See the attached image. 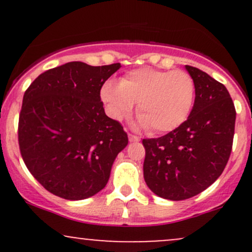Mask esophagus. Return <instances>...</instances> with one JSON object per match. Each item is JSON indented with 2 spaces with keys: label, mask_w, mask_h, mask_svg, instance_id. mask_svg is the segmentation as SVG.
Instances as JSON below:
<instances>
[{
  "label": "esophagus",
  "mask_w": 252,
  "mask_h": 252,
  "mask_svg": "<svg viewBox=\"0 0 252 252\" xmlns=\"http://www.w3.org/2000/svg\"><path fill=\"white\" fill-rule=\"evenodd\" d=\"M140 140H141V138L138 137V136L129 134V141H130V142H138V141H140Z\"/></svg>",
  "instance_id": "1"
}]
</instances>
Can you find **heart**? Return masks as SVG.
<instances>
[{
    "label": "heart",
    "instance_id": "b5f03b06",
    "mask_svg": "<svg viewBox=\"0 0 252 252\" xmlns=\"http://www.w3.org/2000/svg\"><path fill=\"white\" fill-rule=\"evenodd\" d=\"M194 94V80L187 72L141 67L128 72L120 84L106 82L100 98L109 116L116 121L123 120L137 102L138 126L167 132L187 120Z\"/></svg>",
    "mask_w": 252,
    "mask_h": 252
}]
</instances>
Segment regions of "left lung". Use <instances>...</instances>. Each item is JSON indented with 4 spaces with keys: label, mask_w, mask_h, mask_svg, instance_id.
Masks as SVG:
<instances>
[{
    "label": "left lung",
    "mask_w": 252,
    "mask_h": 252,
    "mask_svg": "<svg viewBox=\"0 0 252 252\" xmlns=\"http://www.w3.org/2000/svg\"><path fill=\"white\" fill-rule=\"evenodd\" d=\"M186 70L195 85L189 118L167 135L142 141L147 186L175 201L199 194L221 175L235 135L236 109L227 89L199 68Z\"/></svg>",
    "instance_id": "8db88e82"
}]
</instances>
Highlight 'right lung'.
<instances>
[{
	"label": "right lung",
	"mask_w": 252,
	"mask_h": 252,
	"mask_svg": "<svg viewBox=\"0 0 252 252\" xmlns=\"http://www.w3.org/2000/svg\"><path fill=\"white\" fill-rule=\"evenodd\" d=\"M120 67L67 63L43 72L26 90L20 152L31 174L54 195L82 200L97 194L128 144L123 126L106 116L100 100L103 84Z\"/></svg>",
	"instance_id": "obj_1"
}]
</instances>
